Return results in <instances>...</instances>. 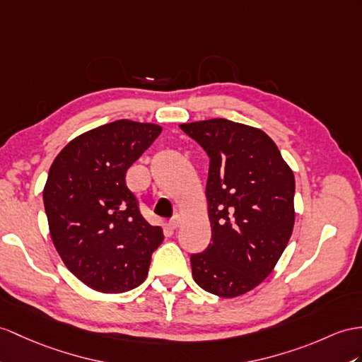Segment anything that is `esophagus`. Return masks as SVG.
<instances>
[{"label": "esophagus", "instance_id": "1", "mask_svg": "<svg viewBox=\"0 0 362 362\" xmlns=\"http://www.w3.org/2000/svg\"><path fill=\"white\" fill-rule=\"evenodd\" d=\"M180 224H181V216L176 214V215H173V218L169 221V227L172 228V230H175V228L180 227Z\"/></svg>", "mask_w": 362, "mask_h": 362}]
</instances>
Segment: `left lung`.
<instances>
[{
  "mask_svg": "<svg viewBox=\"0 0 362 362\" xmlns=\"http://www.w3.org/2000/svg\"><path fill=\"white\" fill-rule=\"evenodd\" d=\"M180 127L210 158L211 243L190 257L193 279L221 298L244 295L270 275L292 236L293 172L261 129L224 118Z\"/></svg>",
  "mask_w": 362,
  "mask_h": 362,
  "instance_id": "1",
  "label": "left lung"
}]
</instances>
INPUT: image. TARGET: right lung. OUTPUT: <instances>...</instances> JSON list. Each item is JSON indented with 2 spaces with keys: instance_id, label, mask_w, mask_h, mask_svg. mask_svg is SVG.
<instances>
[{
  "instance_id": "add662e5",
  "label": "right lung",
  "mask_w": 362,
  "mask_h": 362,
  "mask_svg": "<svg viewBox=\"0 0 362 362\" xmlns=\"http://www.w3.org/2000/svg\"><path fill=\"white\" fill-rule=\"evenodd\" d=\"M161 127L118 119L76 136L52 163L42 190L52 241L66 267L93 290L143 284L163 228L141 215L126 172Z\"/></svg>"
}]
</instances>
